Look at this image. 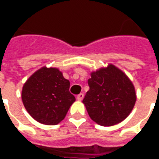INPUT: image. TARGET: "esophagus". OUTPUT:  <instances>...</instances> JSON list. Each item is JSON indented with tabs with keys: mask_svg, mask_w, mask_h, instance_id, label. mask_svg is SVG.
I'll use <instances>...</instances> for the list:
<instances>
[{
	"mask_svg": "<svg viewBox=\"0 0 159 159\" xmlns=\"http://www.w3.org/2000/svg\"><path fill=\"white\" fill-rule=\"evenodd\" d=\"M83 98H84V94H83V93H79V94L76 96V99H77L78 100H80V101H81V100H83Z\"/></svg>",
	"mask_w": 159,
	"mask_h": 159,
	"instance_id": "1",
	"label": "esophagus"
}]
</instances>
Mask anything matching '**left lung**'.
<instances>
[{"label": "left lung", "mask_w": 159, "mask_h": 159, "mask_svg": "<svg viewBox=\"0 0 159 159\" xmlns=\"http://www.w3.org/2000/svg\"><path fill=\"white\" fill-rule=\"evenodd\" d=\"M89 90L83 102L91 119L101 126H112L133 110L136 93L133 83L113 65L91 73Z\"/></svg>", "instance_id": "obj_1"}]
</instances>
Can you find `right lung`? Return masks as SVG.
Listing matches in <instances>:
<instances>
[{"label":"right lung","mask_w":159,"mask_h":159,"mask_svg":"<svg viewBox=\"0 0 159 159\" xmlns=\"http://www.w3.org/2000/svg\"><path fill=\"white\" fill-rule=\"evenodd\" d=\"M70 82L57 68L42 67L24 84L23 104L37 122L56 125L66 117L76 100L70 93Z\"/></svg>","instance_id":"obj_1"}]
</instances>
